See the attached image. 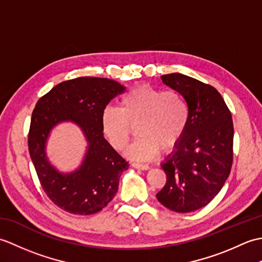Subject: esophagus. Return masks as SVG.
<instances>
[{
	"instance_id": "34e87169",
	"label": "esophagus",
	"mask_w": 262,
	"mask_h": 262,
	"mask_svg": "<svg viewBox=\"0 0 262 262\" xmlns=\"http://www.w3.org/2000/svg\"><path fill=\"white\" fill-rule=\"evenodd\" d=\"M134 168L140 169V170H148L149 166L147 164H143V163H138V162H133L132 164Z\"/></svg>"
}]
</instances>
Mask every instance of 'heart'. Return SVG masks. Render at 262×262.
I'll return each mask as SVG.
<instances>
[{
    "label": "heart",
    "instance_id": "heart-1",
    "mask_svg": "<svg viewBox=\"0 0 262 262\" xmlns=\"http://www.w3.org/2000/svg\"><path fill=\"white\" fill-rule=\"evenodd\" d=\"M120 107L107 105L101 113L104 137L117 151L129 143L137 126V141L127 149L130 158L145 160L161 151H170L185 135L190 108L182 94L169 89L142 84L120 98Z\"/></svg>",
    "mask_w": 262,
    "mask_h": 262
}]
</instances>
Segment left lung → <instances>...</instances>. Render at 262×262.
I'll list each match as a JSON object with an SVG mask.
<instances>
[{
    "instance_id": "left-lung-1",
    "label": "left lung",
    "mask_w": 262,
    "mask_h": 262,
    "mask_svg": "<svg viewBox=\"0 0 262 262\" xmlns=\"http://www.w3.org/2000/svg\"><path fill=\"white\" fill-rule=\"evenodd\" d=\"M161 79L186 98L190 119L181 141L162 163L166 182L157 198L177 213H190L209 204L230 176L232 115L214 86L180 73Z\"/></svg>"
}]
</instances>
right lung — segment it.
<instances>
[{
  "label": "right lung",
  "mask_w": 262,
  "mask_h": 262,
  "mask_svg": "<svg viewBox=\"0 0 262 262\" xmlns=\"http://www.w3.org/2000/svg\"><path fill=\"white\" fill-rule=\"evenodd\" d=\"M125 91L118 82L103 77L64 81L38 100L32 111L28 147L38 179L48 198L68 213L91 215L107 206L118 190L128 162L105 141L101 113L111 99ZM79 124L89 147L82 165L69 175L49 164L45 144L49 132L60 121Z\"/></svg>",
  "instance_id": "add662e5"
}]
</instances>
